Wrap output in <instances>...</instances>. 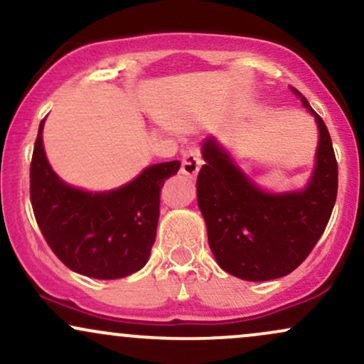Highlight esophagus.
<instances>
[{"label": "esophagus", "mask_w": 364, "mask_h": 364, "mask_svg": "<svg viewBox=\"0 0 364 364\" xmlns=\"http://www.w3.org/2000/svg\"><path fill=\"white\" fill-rule=\"evenodd\" d=\"M200 166H202V157L196 149H188L183 152V162H181V173L188 178H195L198 174Z\"/></svg>", "instance_id": "obj_1"}]
</instances>
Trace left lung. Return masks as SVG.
<instances>
[{
    "mask_svg": "<svg viewBox=\"0 0 364 364\" xmlns=\"http://www.w3.org/2000/svg\"><path fill=\"white\" fill-rule=\"evenodd\" d=\"M291 92L318 127L315 166L301 190H263L217 136L202 141L205 164L196 178V202L208 246L220 269L243 281L279 279L301 265L336 205L337 162L328 129L306 97L294 87Z\"/></svg>",
    "mask_w": 364,
    "mask_h": 364,
    "instance_id": "1",
    "label": "left lung"
}]
</instances>
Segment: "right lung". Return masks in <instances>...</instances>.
Masks as SVG:
<instances>
[{"label":"right lung","instance_id":"1","mask_svg":"<svg viewBox=\"0 0 364 364\" xmlns=\"http://www.w3.org/2000/svg\"><path fill=\"white\" fill-rule=\"evenodd\" d=\"M43 129L44 119L31 164V202L54 255L87 277L109 281L139 272L156 241L161 188L181 162H159L127 185L87 191L54 173L46 157Z\"/></svg>","mask_w":364,"mask_h":364}]
</instances>
